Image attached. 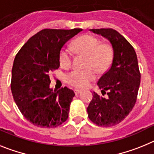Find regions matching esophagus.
<instances>
[{"mask_svg":"<svg viewBox=\"0 0 154 154\" xmlns=\"http://www.w3.org/2000/svg\"><path fill=\"white\" fill-rule=\"evenodd\" d=\"M74 93H75V94L77 95V94H79L80 93H81V91L76 89V90H74Z\"/></svg>","mask_w":154,"mask_h":154,"instance_id":"34e87169","label":"esophagus"}]
</instances>
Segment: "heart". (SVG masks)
<instances>
[{
    "label": "heart",
    "mask_w": 154,
    "mask_h": 154,
    "mask_svg": "<svg viewBox=\"0 0 154 154\" xmlns=\"http://www.w3.org/2000/svg\"><path fill=\"white\" fill-rule=\"evenodd\" d=\"M76 51L87 57V69H74L66 76L68 85L76 88H85L97 78V71L103 73L110 66L113 59V50L108 44H101V40L92 35H84L73 42ZM71 49L63 47L60 53V63L63 67L71 65Z\"/></svg>",
    "instance_id": "b5f03b06"
}]
</instances>
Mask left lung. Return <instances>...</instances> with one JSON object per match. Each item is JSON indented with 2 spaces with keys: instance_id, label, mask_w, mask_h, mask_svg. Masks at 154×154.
<instances>
[{
  "instance_id": "1",
  "label": "left lung",
  "mask_w": 154,
  "mask_h": 154,
  "mask_svg": "<svg viewBox=\"0 0 154 154\" xmlns=\"http://www.w3.org/2000/svg\"><path fill=\"white\" fill-rule=\"evenodd\" d=\"M110 41L113 60L109 70L97 82L100 97L93 91V98L87 111L91 121L99 126L117 125L134 107L140 85V73L134 48L120 33L112 29H90Z\"/></svg>"
}]
</instances>
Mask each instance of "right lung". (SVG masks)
Listing matches in <instances>:
<instances>
[{"label": "right lung", "mask_w": 154, "mask_h": 154, "mask_svg": "<svg viewBox=\"0 0 154 154\" xmlns=\"http://www.w3.org/2000/svg\"><path fill=\"white\" fill-rule=\"evenodd\" d=\"M83 29H42L31 37L14 58L11 89L24 117L34 125L59 126L67 119L75 94L66 87L49 88V74L60 67V53Z\"/></svg>", "instance_id": "right-lung-1"}]
</instances>
